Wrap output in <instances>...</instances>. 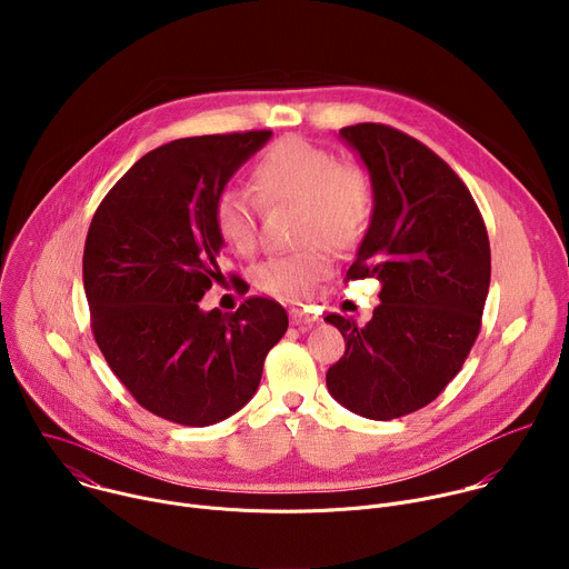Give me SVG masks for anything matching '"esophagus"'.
Masks as SVG:
<instances>
[{
	"label": "esophagus",
	"instance_id": "esophagus-1",
	"mask_svg": "<svg viewBox=\"0 0 569 569\" xmlns=\"http://www.w3.org/2000/svg\"><path fill=\"white\" fill-rule=\"evenodd\" d=\"M290 321L295 323V327H301V323H310V321H317V315H312V312H306V310H299V308H292V310H290Z\"/></svg>",
	"mask_w": 569,
	"mask_h": 569
}]
</instances>
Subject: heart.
<instances>
[{
    "label": "heart",
    "instance_id": "b5f03b06",
    "mask_svg": "<svg viewBox=\"0 0 569 569\" xmlns=\"http://www.w3.org/2000/svg\"><path fill=\"white\" fill-rule=\"evenodd\" d=\"M252 184L263 204H299L297 240L308 242L297 252L263 261L257 268V283L279 299H303L317 281L333 272V257L318 240L347 250L369 227L373 213L371 178L365 169L338 161L331 150L288 134L257 159ZM211 222L229 250L250 254L257 248V202L248 193L222 189L213 200Z\"/></svg>",
    "mask_w": 569,
    "mask_h": 569
}]
</instances>
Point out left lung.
<instances>
[{
    "label": "left lung",
    "mask_w": 569,
    "mask_h": 569,
    "mask_svg": "<svg viewBox=\"0 0 569 569\" xmlns=\"http://www.w3.org/2000/svg\"><path fill=\"white\" fill-rule=\"evenodd\" d=\"M373 184V216L345 281L373 277L380 303L342 333L327 387L347 410L391 421L432 402L463 367L491 283L483 218L461 178L419 139L385 123L347 126Z\"/></svg>",
    "instance_id": "1"
}]
</instances>
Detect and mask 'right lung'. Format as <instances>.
Listing matches in <instances>:
<instances>
[{"instance_id":"1","label":"right lung","mask_w":569,"mask_h":569,"mask_svg":"<svg viewBox=\"0 0 569 569\" xmlns=\"http://www.w3.org/2000/svg\"><path fill=\"white\" fill-rule=\"evenodd\" d=\"M272 130L176 139L146 152L94 211L83 286L94 340L143 410L191 428L246 405L288 315L268 297L200 310L222 277L216 196ZM242 279L233 277L238 288Z\"/></svg>"}]
</instances>
